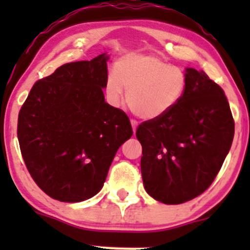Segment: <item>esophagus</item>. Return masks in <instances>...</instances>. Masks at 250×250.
Returning a JSON list of instances; mask_svg holds the SVG:
<instances>
[{"instance_id":"obj_1","label":"esophagus","mask_w":250,"mask_h":250,"mask_svg":"<svg viewBox=\"0 0 250 250\" xmlns=\"http://www.w3.org/2000/svg\"><path fill=\"white\" fill-rule=\"evenodd\" d=\"M130 123H132L133 132L135 133V130H137V127H138V121H135V120H130Z\"/></svg>"}]
</instances>
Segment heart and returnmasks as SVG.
Returning <instances> with one entry per match:
<instances>
[{"instance_id": "heart-1", "label": "heart", "mask_w": 250, "mask_h": 250, "mask_svg": "<svg viewBox=\"0 0 250 250\" xmlns=\"http://www.w3.org/2000/svg\"><path fill=\"white\" fill-rule=\"evenodd\" d=\"M186 74L153 54H128L115 65L105 83V95L112 106L123 102L127 90L129 109L144 120H155L169 112L184 97Z\"/></svg>"}]
</instances>
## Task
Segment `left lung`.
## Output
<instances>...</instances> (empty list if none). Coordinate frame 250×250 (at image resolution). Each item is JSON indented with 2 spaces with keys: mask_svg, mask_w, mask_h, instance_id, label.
I'll use <instances>...</instances> for the list:
<instances>
[{
  "mask_svg": "<svg viewBox=\"0 0 250 250\" xmlns=\"http://www.w3.org/2000/svg\"><path fill=\"white\" fill-rule=\"evenodd\" d=\"M188 87L166 115L139 125L146 192L166 204L203 193L230 151L234 121L223 88L204 71L186 69Z\"/></svg>",
  "mask_w": 250,
  "mask_h": 250,
  "instance_id": "8db88e82",
  "label": "left lung"
}]
</instances>
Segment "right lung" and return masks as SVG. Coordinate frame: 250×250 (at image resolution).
<instances>
[{"label": "right lung", "mask_w": 250, "mask_h": 250, "mask_svg": "<svg viewBox=\"0 0 250 250\" xmlns=\"http://www.w3.org/2000/svg\"><path fill=\"white\" fill-rule=\"evenodd\" d=\"M107 57L67 62L39 80L18 116L25 166L40 188L60 202L102 190L116 152L133 135L125 111L105 102Z\"/></svg>", "instance_id": "right-lung-1"}]
</instances>
